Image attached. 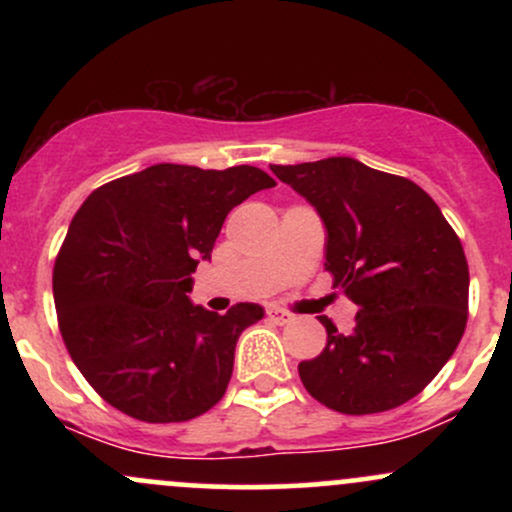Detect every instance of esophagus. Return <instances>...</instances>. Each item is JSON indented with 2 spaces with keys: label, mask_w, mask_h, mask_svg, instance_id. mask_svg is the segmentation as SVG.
<instances>
[{
  "label": "esophagus",
  "mask_w": 512,
  "mask_h": 512,
  "mask_svg": "<svg viewBox=\"0 0 512 512\" xmlns=\"http://www.w3.org/2000/svg\"><path fill=\"white\" fill-rule=\"evenodd\" d=\"M267 317L272 322H276V325H289V322H293V315L286 313V310H281V308H269Z\"/></svg>",
  "instance_id": "obj_1"
}]
</instances>
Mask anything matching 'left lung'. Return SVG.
<instances>
[{
  "mask_svg": "<svg viewBox=\"0 0 512 512\" xmlns=\"http://www.w3.org/2000/svg\"><path fill=\"white\" fill-rule=\"evenodd\" d=\"M272 173L327 228L325 269L358 305L356 327L320 322L327 346L298 363L305 390L342 414H378L419 395L467 327L469 267L438 204L416 182L349 156Z\"/></svg>",
  "mask_w": 512,
  "mask_h": 512,
  "instance_id": "obj_1",
  "label": "left lung"
}]
</instances>
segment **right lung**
<instances>
[{"instance_id": "add662e5", "label": "right lung", "mask_w": 512, "mask_h": 512, "mask_svg": "<svg viewBox=\"0 0 512 512\" xmlns=\"http://www.w3.org/2000/svg\"><path fill=\"white\" fill-rule=\"evenodd\" d=\"M276 182L255 166L158 163L98 187L69 223L52 272L57 322L88 385L146 424L214 407L257 303L226 315L195 305L192 272L211 260L228 211Z\"/></svg>"}]
</instances>
